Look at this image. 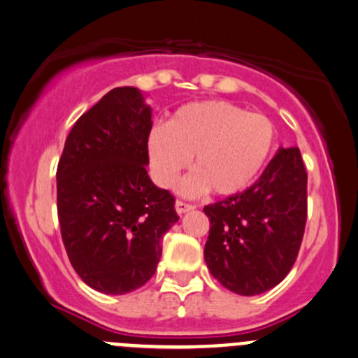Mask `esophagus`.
<instances>
[{
  "mask_svg": "<svg viewBox=\"0 0 358 358\" xmlns=\"http://www.w3.org/2000/svg\"><path fill=\"white\" fill-rule=\"evenodd\" d=\"M191 210H194V205H189V203H184V201H176V211H178V215L187 213V211Z\"/></svg>",
  "mask_w": 358,
  "mask_h": 358,
  "instance_id": "1",
  "label": "esophagus"
}]
</instances>
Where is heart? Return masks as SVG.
Returning a JSON list of instances; mask_svg holds the SVG:
<instances>
[{
    "instance_id": "b5f03b06",
    "label": "heart",
    "mask_w": 358,
    "mask_h": 358,
    "mask_svg": "<svg viewBox=\"0 0 358 358\" xmlns=\"http://www.w3.org/2000/svg\"><path fill=\"white\" fill-rule=\"evenodd\" d=\"M275 145L270 117L225 101L191 102L179 107L167 126L150 129V174L160 187H171L191 159L194 172L179 184L180 193L237 194L259 176Z\"/></svg>"
}]
</instances>
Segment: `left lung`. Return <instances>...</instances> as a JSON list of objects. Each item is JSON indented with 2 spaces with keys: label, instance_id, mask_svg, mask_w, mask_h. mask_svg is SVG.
<instances>
[{
  "label": "left lung",
  "instance_id": "left-lung-1",
  "mask_svg": "<svg viewBox=\"0 0 358 358\" xmlns=\"http://www.w3.org/2000/svg\"><path fill=\"white\" fill-rule=\"evenodd\" d=\"M203 211L210 220L205 261L213 278L239 295L276 287L294 266L306 229L301 150L280 148L251 187Z\"/></svg>",
  "mask_w": 358,
  "mask_h": 358
}]
</instances>
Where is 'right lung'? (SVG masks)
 Masks as SVG:
<instances>
[{"instance_id": "1", "label": "right lung", "mask_w": 358, "mask_h": 358, "mask_svg": "<svg viewBox=\"0 0 358 358\" xmlns=\"http://www.w3.org/2000/svg\"><path fill=\"white\" fill-rule=\"evenodd\" d=\"M152 109L134 87H117L88 109L57 164V218L71 266L102 294L143 287L162 256V236L179 220L174 196L148 165Z\"/></svg>"}]
</instances>
